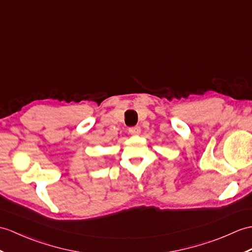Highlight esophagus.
I'll use <instances>...</instances> for the list:
<instances>
[{"mask_svg": "<svg viewBox=\"0 0 252 252\" xmlns=\"http://www.w3.org/2000/svg\"><path fill=\"white\" fill-rule=\"evenodd\" d=\"M128 132H130L132 135H137V134H139V132H140V127L138 126L128 127Z\"/></svg>", "mask_w": 252, "mask_h": 252, "instance_id": "obj_1", "label": "esophagus"}]
</instances>
